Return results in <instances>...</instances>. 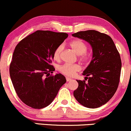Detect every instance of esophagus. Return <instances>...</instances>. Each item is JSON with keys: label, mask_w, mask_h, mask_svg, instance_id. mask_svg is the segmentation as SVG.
Listing matches in <instances>:
<instances>
[{"label": "esophagus", "mask_w": 131, "mask_h": 131, "mask_svg": "<svg viewBox=\"0 0 131 131\" xmlns=\"http://www.w3.org/2000/svg\"><path fill=\"white\" fill-rule=\"evenodd\" d=\"M66 79H67V81H68V82H69V81H71L72 80V79H71V78H68V77L66 78Z\"/></svg>", "instance_id": "obj_1"}]
</instances>
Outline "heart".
<instances>
[{
	"label": "heart",
	"mask_w": 131,
	"mask_h": 131,
	"mask_svg": "<svg viewBox=\"0 0 131 131\" xmlns=\"http://www.w3.org/2000/svg\"><path fill=\"white\" fill-rule=\"evenodd\" d=\"M70 46L76 54L79 55V57H78L79 60L82 62L86 63L91 60V55L86 53L88 47L82 40L79 39L73 40L70 43ZM63 49V46L60 45L54 50L53 57L55 60L60 59ZM80 65L78 64H63L58 67V71L61 74L67 76H71V77L74 76L75 73L80 70Z\"/></svg>",
	"instance_id": "obj_1"
}]
</instances>
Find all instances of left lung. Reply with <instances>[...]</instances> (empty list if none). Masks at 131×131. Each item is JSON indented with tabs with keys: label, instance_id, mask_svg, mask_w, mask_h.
<instances>
[{
	"label": "left lung",
	"instance_id": "8db88e82",
	"mask_svg": "<svg viewBox=\"0 0 131 131\" xmlns=\"http://www.w3.org/2000/svg\"><path fill=\"white\" fill-rule=\"evenodd\" d=\"M72 36L89 43L93 52L91 63L82 73L85 80H76L78 88L73 95L85 107L99 108L108 102L118 89L121 70L119 53L112 39L104 33L88 30Z\"/></svg>",
	"mask_w": 131,
	"mask_h": 131
}]
</instances>
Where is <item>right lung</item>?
<instances>
[{"mask_svg":"<svg viewBox=\"0 0 131 131\" xmlns=\"http://www.w3.org/2000/svg\"><path fill=\"white\" fill-rule=\"evenodd\" d=\"M68 34L38 30L18 43L10 65V76L16 93L26 105L35 109L46 107L53 102L67 82L60 73L51 75L55 49Z\"/></svg>","mask_w":131,"mask_h":131,"instance_id":"1","label":"right lung"}]
</instances>
